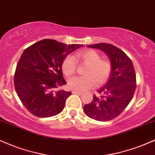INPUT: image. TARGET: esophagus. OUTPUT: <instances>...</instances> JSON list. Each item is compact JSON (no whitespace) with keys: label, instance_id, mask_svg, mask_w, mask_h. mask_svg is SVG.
<instances>
[{"label":"esophagus","instance_id":"34e87169","mask_svg":"<svg viewBox=\"0 0 155 155\" xmlns=\"http://www.w3.org/2000/svg\"><path fill=\"white\" fill-rule=\"evenodd\" d=\"M72 94H78V95H82L83 93L80 91H72Z\"/></svg>","mask_w":155,"mask_h":155}]
</instances>
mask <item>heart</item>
<instances>
[{
  "mask_svg": "<svg viewBox=\"0 0 155 155\" xmlns=\"http://www.w3.org/2000/svg\"><path fill=\"white\" fill-rule=\"evenodd\" d=\"M76 57L88 64L85 69V76H78L68 81V87L77 91H84L93 88L97 81L99 84L107 80L111 72V64L107 60L100 59V55L94 50H81L76 53ZM78 62L74 57L68 55L62 63V71L67 77L72 76L76 72Z\"/></svg>",
  "mask_w": 155,
  "mask_h": 155,
  "instance_id": "obj_1",
  "label": "heart"
}]
</instances>
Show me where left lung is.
I'll list each match as a JSON object with an SVG mask.
<instances>
[{"instance_id":"obj_1","label":"left lung","mask_w":155,"mask_h":155,"mask_svg":"<svg viewBox=\"0 0 155 155\" xmlns=\"http://www.w3.org/2000/svg\"><path fill=\"white\" fill-rule=\"evenodd\" d=\"M103 51L110 60L111 72L107 83L98 90L101 96L94 95L91 103L83 107L88 117L107 121L122 113L133 99L136 88V76L132 61L119 48L106 43L88 45Z\"/></svg>"}]
</instances>
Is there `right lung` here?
I'll return each mask as SVG.
<instances>
[{
    "label": "right lung",
    "instance_id": "right-lung-1",
    "mask_svg": "<svg viewBox=\"0 0 155 155\" xmlns=\"http://www.w3.org/2000/svg\"><path fill=\"white\" fill-rule=\"evenodd\" d=\"M83 45L43 39L24 50L15 73V87L22 103L33 115L51 117L63 110L72 94L55 88L67 84L62 73L64 58Z\"/></svg>",
    "mask_w": 155,
    "mask_h": 155
}]
</instances>
